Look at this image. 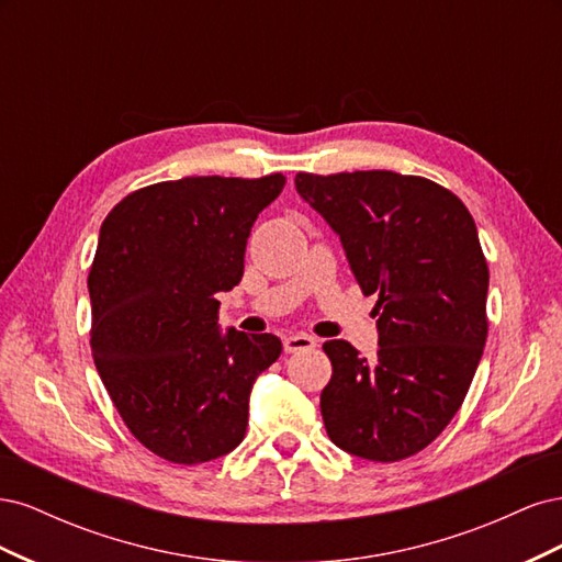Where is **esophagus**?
Segmentation results:
<instances>
[{
    "mask_svg": "<svg viewBox=\"0 0 562 562\" xmlns=\"http://www.w3.org/2000/svg\"><path fill=\"white\" fill-rule=\"evenodd\" d=\"M312 347H316V339L307 333H295V335H288L283 339L285 353H295V351H304V349H312Z\"/></svg>",
    "mask_w": 562,
    "mask_h": 562,
    "instance_id": "obj_1",
    "label": "esophagus"
}]
</instances>
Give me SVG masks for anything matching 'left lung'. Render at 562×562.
<instances>
[{
  "label": "left lung",
  "instance_id": "8db88e82",
  "mask_svg": "<svg viewBox=\"0 0 562 562\" xmlns=\"http://www.w3.org/2000/svg\"><path fill=\"white\" fill-rule=\"evenodd\" d=\"M295 187L339 236L363 295H378L375 361L345 339L323 345L326 431L370 462L417 454L459 411L485 347L490 271L473 217L446 187L394 171L297 173Z\"/></svg>",
  "mask_w": 562,
  "mask_h": 562
}]
</instances>
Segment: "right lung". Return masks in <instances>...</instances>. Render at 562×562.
<instances>
[{
    "mask_svg": "<svg viewBox=\"0 0 562 562\" xmlns=\"http://www.w3.org/2000/svg\"><path fill=\"white\" fill-rule=\"evenodd\" d=\"M283 184L281 173L157 182L100 227L93 361L128 431L166 462H211L239 446L252 382L279 359L277 335L220 333L215 295L241 281L250 227Z\"/></svg>",
    "mask_w": 562,
    "mask_h": 562,
    "instance_id": "right-lung-1",
    "label": "right lung"
}]
</instances>
